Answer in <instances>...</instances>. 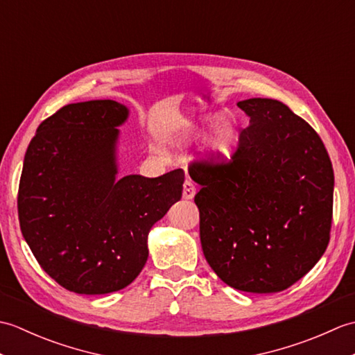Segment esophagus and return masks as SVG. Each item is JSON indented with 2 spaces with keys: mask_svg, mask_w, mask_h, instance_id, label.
<instances>
[{
  "mask_svg": "<svg viewBox=\"0 0 355 355\" xmlns=\"http://www.w3.org/2000/svg\"><path fill=\"white\" fill-rule=\"evenodd\" d=\"M195 192H197V189H195V184L191 182V180H186V182L183 183V198L192 200L195 197Z\"/></svg>",
  "mask_w": 355,
  "mask_h": 355,
  "instance_id": "34e87169",
  "label": "esophagus"
}]
</instances>
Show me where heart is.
Listing matches in <instances>:
<instances>
[{"instance_id": "b5f03b06", "label": "heart", "mask_w": 355, "mask_h": 355, "mask_svg": "<svg viewBox=\"0 0 355 355\" xmlns=\"http://www.w3.org/2000/svg\"><path fill=\"white\" fill-rule=\"evenodd\" d=\"M212 131L209 134V148L212 150V155L220 163H227L235 154L238 145V130L233 120L229 117H221L220 114L207 116L198 122L187 123L183 131L178 135V145H186L193 139H198L205 132L206 128L214 123Z\"/></svg>"}]
</instances>
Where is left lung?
Returning a JSON list of instances; mask_svg holds the SVG:
<instances>
[{"instance_id": "1", "label": "left lung", "mask_w": 355, "mask_h": 355, "mask_svg": "<svg viewBox=\"0 0 355 355\" xmlns=\"http://www.w3.org/2000/svg\"><path fill=\"white\" fill-rule=\"evenodd\" d=\"M250 119L229 163L193 162L202 253L223 282L277 293L325 253L334 172L319 134L275 99H247Z\"/></svg>"}]
</instances>
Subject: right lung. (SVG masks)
Returning <instances> with one entry per match:
<instances>
[{
	"mask_svg": "<svg viewBox=\"0 0 355 355\" xmlns=\"http://www.w3.org/2000/svg\"><path fill=\"white\" fill-rule=\"evenodd\" d=\"M116 101L65 105L37 126L18 191L22 236L65 290L107 294L130 285L148 261V233L182 198L184 172L117 178Z\"/></svg>",
	"mask_w": 355,
	"mask_h": 355,
	"instance_id": "obj_1",
	"label": "right lung"
}]
</instances>
